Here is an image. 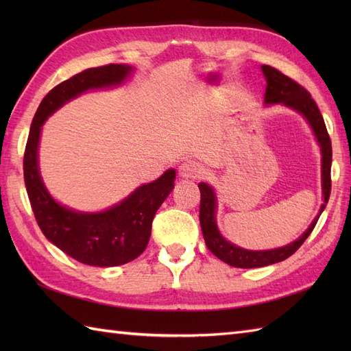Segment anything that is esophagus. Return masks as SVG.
<instances>
[{
  "instance_id": "esophagus-1",
  "label": "esophagus",
  "mask_w": 351,
  "mask_h": 351,
  "mask_svg": "<svg viewBox=\"0 0 351 351\" xmlns=\"http://www.w3.org/2000/svg\"><path fill=\"white\" fill-rule=\"evenodd\" d=\"M204 173V169L196 161H187L182 162L180 166V176L184 180H196L200 175Z\"/></svg>"
}]
</instances>
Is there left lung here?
<instances>
[{"label":"left lung","instance_id":"obj_1","mask_svg":"<svg viewBox=\"0 0 351 351\" xmlns=\"http://www.w3.org/2000/svg\"><path fill=\"white\" fill-rule=\"evenodd\" d=\"M263 73L267 81L265 95H264V104L265 106H273V104H282L288 108H293L297 113H300L308 123L311 125L314 136L318 141L319 151H322V190H323V205L319 208L317 217L312 220L309 228L297 238L295 241L289 243L287 245H282L278 249L270 250H247L243 247H238L237 244L228 241L225 237L220 234L217 228V221H215V211H217V197L211 185L206 182L199 184L200 190V211H199V220L200 228H202V234L205 238L206 247L210 249L215 256L237 268H258L271 265L280 261L289 258L293 253L300 247L304 240L311 235L312 229L315 228L319 215L324 211L326 204L329 202L330 196V167H332V143L330 137L327 134L324 119L319 113L315 101L311 98L309 92L303 88L299 83L294 80L283 75L278 69L271 68V66L263 64L261 66Z\"/></svg>","mask_w":351,"mask_h":351}]
</instances>
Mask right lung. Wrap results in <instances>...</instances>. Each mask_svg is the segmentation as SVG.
Here are the masks:
<instances>
[{"label":"right lung","instance_id":"obj_1","mask_svg":"<svg viewBox=\"0 0 351 351\" xmlns=\"http://www.w3.org/2000/svg\"><path fill=\"white\" fill-rule=\"evenodd\" d=\"M134 71L128 64L90 68L56 86L42 99L29 128L24 154V180L34 217L43 235L66 255L93 267H116L145 252L155 213L175 187L176 171L169 169L140 185L122 202L101 213H83L58 204L45 187L39 170L42 125L66 102L95 88L121 86Z\"/></svg>","mask_w":351,"mask_h":351}]
</instances>
